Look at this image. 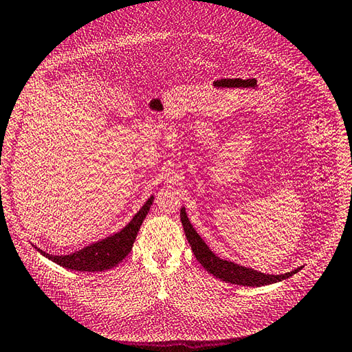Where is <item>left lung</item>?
Returning a JSON list of instances; mask_svg holds the SVG:
<instances>
[{"label":"left lung","mask_w":352,"mask_h":352,"mask_svg":"<svg viewBox=\"0 0 352 352\" xmlns=\"http://www.w3.org/2000/svg\"><path fill=\"white\" fill-rule=\"evenodd\" d=\"M181 221L185 230L186 241L191 245V250L195 255V258L199 260V263L210 273V275H213L221 280H226V282H230V284H236V285L261 287L267 284H275V282H279L282 279H287L300 270V269H296L293 272L284 273V275H264V273H260L256 270L246 269L234 263L221 260L219 256H217L209 250L208 245L203 242V239L197 234V231L192 228L184 208L181 209Z\"/></svg>","instance_id":"obj_1"}]
</instances>
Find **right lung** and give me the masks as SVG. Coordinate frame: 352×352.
<instances>
[{
    "label": "right lung",
    "mask_w": 352,
    "mask_h": 352,
    "mask_svg": "<svg viewBox=\"0 0 352 352\" xmlns=\"http://www.w3.org/2000/svg\"><path fill=\"white\" fill-rule=\"evenodd\" d=\"M153 197L143 204V208L137 212V215L131 219L122 231H119L115 236L102 239L101 242L89 245L83 250L77 251L70 255H50L40 251L49 260L63 265V267L77 270V272H102L115 267L121 263L125 256L130 254L135 236L139 233L143 219L146 218L151 209Z\"/></svg>",
    "instance_id": "add662e5"
}]
</instances>
